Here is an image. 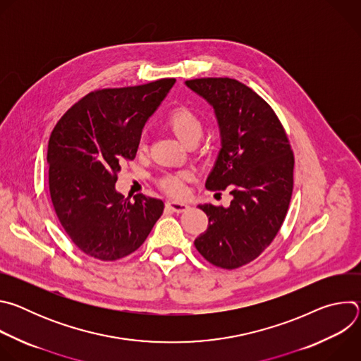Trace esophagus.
Listing matches in <instances>:
<instances>
[{
    "label": "esophagus",
    "instance_id": "1",
    "mask_svg": "<svg viewBox=\"0 0 361 361\" xmlns=\"http://www.w3.org/2000/svg\"><path fill=\"white\" fill-rule=\"evenodd\" d=\"M167 209L174 212V213H183L188 209L187 202H181V201H169L167 202Z\"/></svg>",
    "mask_w": 361,
    "mask_h": 361
}]
</instances>
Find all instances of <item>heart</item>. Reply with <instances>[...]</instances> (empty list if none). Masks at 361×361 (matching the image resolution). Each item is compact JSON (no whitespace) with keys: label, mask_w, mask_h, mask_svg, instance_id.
Here are the masks:
<instances>
[{"label":"heart","mask_w":361,"mask_h":361,"mask_svg":"<svg viewBox=\"0 0 361 361\" xmlns=\"http://www.w3.org/2000/svg\"><path fill=\"white\" fill-rule=\"evenodd\" d=\"M167 126L174 133V135L181 142H184L185 145L190 144V142H194V141L197 142L201 138L202 130H204V124H202V120L200 118V116L188 107L174 109L169 114ZM144 148H145V145L141 141L140 149H144ZM160 187L166 192H169L170 195L180 197L185 191L184 176H181V174H178V176H166L160 180Z\"/></svg>","instance_id":"heart-1"}]
</instances>
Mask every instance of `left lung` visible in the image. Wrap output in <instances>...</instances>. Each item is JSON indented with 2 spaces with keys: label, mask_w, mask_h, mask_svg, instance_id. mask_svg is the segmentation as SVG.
<instances>
[{
  "label": "left lung",
  "mask_w": 361,
  "mask_h": 361,
  "mask_svg": "<svg viewBox=\"0 0 361 361\" xmlns=\"http://www.w3.org/2000/svg\"><path fill=\"white\" fill-rule=\"evenodd\" d=\"M185 85L214 109L221 148L205 188L230 190L228 207L200 204L209 227L194 240L209 263L233 270L257 259L277 235L291 200L294 156L267 102L233 78Z\"/></svg>",
  "instance_id": "obj_1"
}]
</instances>
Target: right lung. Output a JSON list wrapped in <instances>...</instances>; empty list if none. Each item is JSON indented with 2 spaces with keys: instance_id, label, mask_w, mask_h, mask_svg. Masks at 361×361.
<instances>
[{
  "instance_id": "1",
  "label": "right lung",
  "mask_w": 361,
  "mask_h": 361,
  "mask_svg": "<svg viewBox=\"0 0 361 361\" xmlns=\"http://www.w3.org/2000/svg\"><path fill=\"white\" fill-rule=\"evenodd\" d=\"M174 78L90 92L60 118L48 141L49 195L56 214L87 255L116 262L134 252L161 217L164 202L116 190L117 174L134 160L142 128Z\"/></svg>"
}]
</instances>
